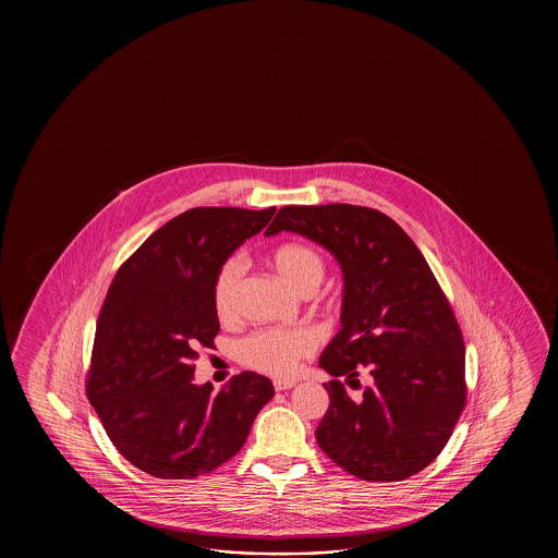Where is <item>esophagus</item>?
Segmentation results:
<instances>
[{
	"label": "esophagus",
	"mask_w": 558,
	"mask_h": 558,
	"mask_svg": "<svg viewBox=\"0 0 558 558\" xmlns=\"http://www.w3.org/2000/svg\"><path fill=\"white\" fill-rule=\"evenodd\" d=\"M274 387H275V391H287V389H293V387H295V380H293V379H275Z\"/></svg>",
	"instance_id": "34e87169"
}]
</instances>
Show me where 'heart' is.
<instances>
[{"label":"heart","mask_w":558,"mask_h":558,"mask_svg":"<svg viewBox=\"0 0 558 558\" xmlns=\"http://www.w3.org/2000/svg\"><path fill=\"white\" fill-rule=\"evenodd\" d=\"M271 267L299 295H311L325 277V262L319 251L303 243H284L271 253ZM243 277V263L238 257L227 259L214 283V307L219 319H231L238 307L239 284ZM315 339L303 329H265L253 332L239 344V359L243 365L267 375L284 377L295 373L299 361L311 355Z\"/></svg>","instance_id":"b5f03b06"}]
</instances>
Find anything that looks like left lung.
Segmentation results:
<instances>
[{"label":"left lung","mask_w":558,"mask_h":558,"mask_svg":"<svg viewBox=\"0 0 558 558\" xmlns=\"http://www.w3.org/2000/svg\"><path fill=\"white\" fill-rule=\"evenodd\" d=\"M315 241L343 271L341 331L319 367L329 409L315 437L344 471L363 481H403L445 449L464 407V343L435 275L391 217L347 203L289 205L265 235ZM365 367L369 385L353 402Z\"/></svg>","instance_id":"obj_1"}]
</instances>
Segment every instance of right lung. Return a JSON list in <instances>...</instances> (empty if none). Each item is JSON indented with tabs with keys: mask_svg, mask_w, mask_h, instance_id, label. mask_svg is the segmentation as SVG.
<instances>
[{
	"mask_svg": "<svg viewBox=\"0 0 558 558\" xmlns=\"http://www.w3.org/2000/svg\"><path fill=\"white\" fill-rule=\"evenodd\" d=\"M275 207H195L143 241L119 267L95 327L87 399L107 437L157 478H195L250 437L274 383L243 371L214 395L193 361L219 332L214 283L221 265L271 221Z\"/></svg>",
	"mask_w": 558,
	"mask_h": 558,
	"instance_id": "add662e5",
	"label": "right lung"
}]
</instances>
